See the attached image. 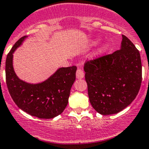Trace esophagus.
<instances>
[{
	"label": "esophagus",
	"mask_w": 149,
	"mask_h": 149,
	"mask_svg": "<svg viewBox=\"0 0 149 149\" xmlns=\"http://www.w3.org/2000/svg\"><path fill=\"white\" fill-rule=\"evenodd\" d=\"M84 77V73L83 70L79 68L77 69V71H76V78L79 79H83Z\"/></svg>",
	"instance_id": "1"
}]
</instances>
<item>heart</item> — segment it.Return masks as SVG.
I'll use <instances>...</instances> for the list:
<instances>
[{"instance_id":"heart-1","label":"heart","mask_w":149,"mask_h":149,"mask_svg":"<svg viewBox=\"0 0 149 149\" xmlns=\"http://www.w3.org/2000/svg\"><path fill=\"white\" fill-rule=\"evenodd\" d=\"M107 48H108V45L107 44L103 45L101 47V48L99 49V53H102V52H104V51L107 50Z\"/></svg>"}]
</instances>
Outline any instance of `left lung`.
Instances as JSON below:
<instances>
[{
	"label": "left lung",
	"instance_id": "8db88e82",
	"mask_svg": "<svg viewBox=\"0 0 149 149\" xmlns=\"http://www.w3.org/2000/svg\"><path fill=\"white\" fill-rule=\"evenodd\" d=\"M122 37L120 49L84 64L90 103L101 115L120 112L136 99L141 88L139 51L127 37Z\"/></svg>",
	"mask_w": 149,
	"mask_h": 149
}]
</instances>
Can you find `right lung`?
<instances>
[{"label": "right lung", "mask_w": 149, "mask_h": 149, "mask_svg": "<svg viewBox=\"0 0 149 149\" xmlns=\"http://www.w3.org/2000/svg\"><path fill=\"white\" fill-rule=\"evenodd\" d=\"M26 37L19 39L7 55L6 80L8 91L16 104L26 113L42 119L53 118L61 115L67 106L77 68H61L40 84H31L20 80L13 70V53Z\"/></svg>", "instance_id": "1"}]
</instances>
